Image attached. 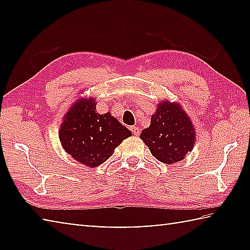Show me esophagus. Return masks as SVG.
<instances>
[{"label":"esophagus","instance_id":"esophagus-1","mask_svg":"<svg viewBox=\"0 0 250 250\" xmlns=\"http://www.w3.org/2000/svg\"><path fill=\"white\" fill-rule=\"evenodd\" d=\"M131 131H132V133L135 135V137H138V135L140 134V130H139V128H137V126H132V128H131Z\"/></svg>","mask_w":250,"mask_h":250}]
</instances>
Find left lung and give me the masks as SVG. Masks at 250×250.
<instances>
[{
  "label": "left lung",
  "instance_id": "1",
  "mask_svg": "<svg viewBox=\"0 0 250 250\" xmlns=\"http://www.w3.org/2000/svg\"><path fill=\"white\" fill-rule=\"evenodd\" d=\"M140 138L156 160L172 164L184 160L192 151L195 129L179 104L166 100L158 104L150 126L142 130Z\"/></svg>",
  "mask_w": 250,
  "mask_h": 250
}]
</instances>
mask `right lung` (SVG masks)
<instances>
[{
  "instance_id": "add662e5",
  "label": "right lung",
  "mask_w": 250,
  "mask_h": 250,
  "mask_svg": "<svg viewBox=\"0 0 250 250\" xmlns=\"http://www.w3.org/2000/svg\"><path fill=\"white\" fill-rule=\"evenodd\" d=\"M131 134L109 112H96V101L89 97L78 99L66 112L59 129V140L71 158L96 167L107 161Z\"/></svg>"
}]
</instances>
